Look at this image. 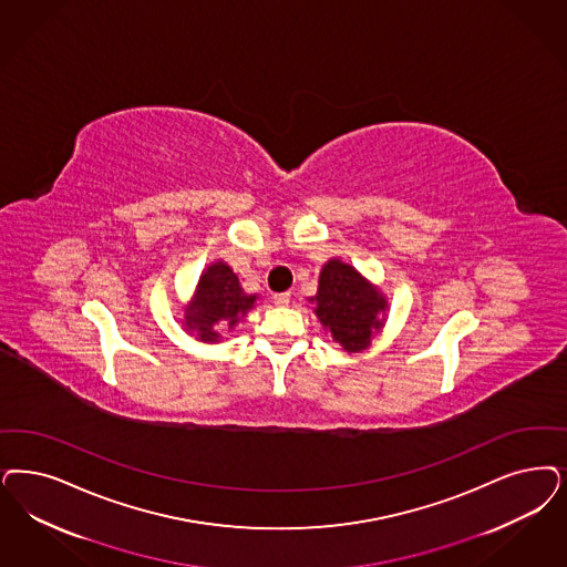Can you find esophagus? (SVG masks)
<instances>
[{"instance_id":"34e87169","label":"esophagus","mask_w":567,"mask_h":567,"mask_svg":"<svg viewBox=\"0 0 567 567\" xmlns=\"http://www.w3.org/2000/svg\"><path fill=\"white\" fill-rule=\"evenodd\" d=\"M289 301H291V293L274 295V303H276V306H289Z\"/></svg>"}]
</instances>
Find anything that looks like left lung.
Segmentation results:
<instances>
[{"instance_id":"8db88e82","label":"left lung","mask_w":567,"mask_h":567,"mask_svg":"<svg viewBox=\"0 0 567 567\" xmlns=\"http://www.w3.org/2000/svg\"><path fill=\"white\" fill-rule=\"evenodd\" d=\"M312 301L320 322L331 329L332 339L348 352L369 348L372 329L383 327L379 313L385 312V299L352 266L339 259H331L322 268Z\"/></svg>"}]
</instances>
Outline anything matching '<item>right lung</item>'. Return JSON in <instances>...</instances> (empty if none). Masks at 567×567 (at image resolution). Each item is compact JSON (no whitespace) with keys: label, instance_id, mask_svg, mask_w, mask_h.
I'll return each mask as SVG.
<instances>
[{"label":"right lung","instance_id":"add662e5","mask_svg":"<svg viewBox=\"0 0 567 567\" xmlns=\"http://www.w3.org/2000/svg\"><path fill=\"white\" fill-rule=\"evenodd\" d=\"M255 295H247L230 266L217 261L200 276L195 299L186 308V327L196 332L200 341H217L224 327L236 322L254 308Z\"/></svg>","mask_w":567,"mask_h":567}]
</instances>
